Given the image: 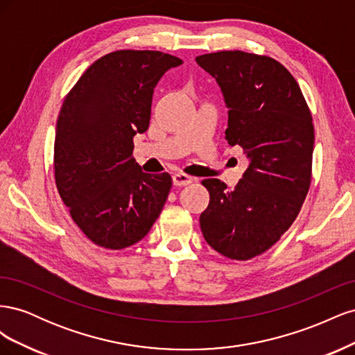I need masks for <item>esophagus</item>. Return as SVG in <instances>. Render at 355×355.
Segmentation results:
<instances>
[{
    "label": "esophagus",
    "mask_w": 355,
    "mask_h": 355,
    "mask_svg": "<svg viewBox=\"0 0 355 355\" xmlns=\"http://www.w3.org/2000/svg\"><path fill=\"white\" fill-rule=\"evenodd\" d=\"M192 180H194V179L188 176V175H185V173H175L173 175V185H176V187L189 185V184H192Z\"/></svg>",
    "instance_id": "esophagus-1"
}]
</instances>
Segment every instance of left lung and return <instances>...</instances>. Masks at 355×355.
I'll return each instance as SVG.
<instances>
[{
	"label": "left lung",
	"instance_id": "1",
	"mask_svg": "<svg viewBox=\"0 0 355 355\" xmlns=\"http://www.w3.org/2000/svg\"><path fill=\"white\" fill-rule=\"evenodd\" d=\"M228 108L225 139L249 158L234 189L206 179L210 202L200 227L210 247L247 261L290 228L311 184L314 125L299 84L280 62L240 50L198 56Z\"/></svg>",
	"mask_w": 355,
	"mask_h": 355
}]
</instances>
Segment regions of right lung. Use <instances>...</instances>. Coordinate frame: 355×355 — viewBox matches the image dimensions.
Here are the masks:
<instances>
[{"instance_id": "1", "label": "right lung", "mask_w": 355, "mask_h": 355, "mask_svg": "<svg viewBox=\"0 0 355 355\" xmlns=\"http://www.w3.org/2000/svg\"><path fill=\"white\" fill-rule=\"evenodd\" d=\"M179 65L161 51H112L85 69L63 101L56 187L73 222L98 245L136 244L163 210L171 178L142 171L132 157L133 137L148 130L159 78Z\"/></svg>"}]
</instances>
